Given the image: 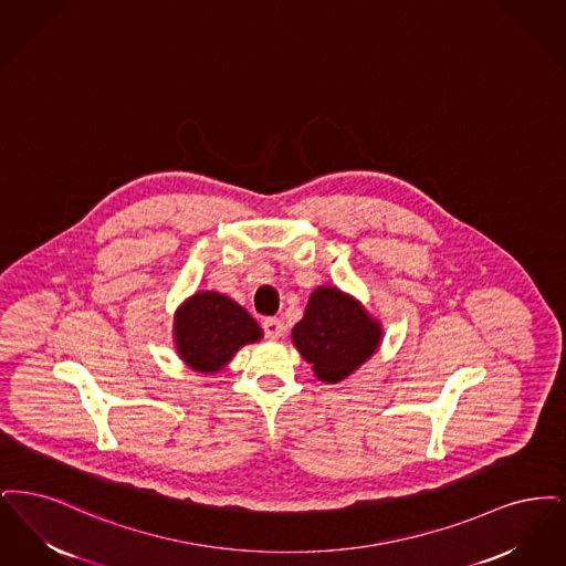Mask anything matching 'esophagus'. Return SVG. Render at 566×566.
<instances>
[{
    "mask_svg": "<svg viewBox=\"0 0 566 566\" xmlns=\"http://www.w3.org/2000/svg\"><path fill=\"white\" fill-rule=\"evenodd\" d=\"M264 332L271 340H279L283 336V321L276 319V317L264 319Z\"/></svg>",
    "mask_w": 566,
    "mask_h": 566,
    "instance_id": "obj_1",
    "label": "esophagus"
}]
</instances>
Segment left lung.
<instances>
[{
    "label": "left lung",
    "instance_id": "left-lung-1",
    "mask_svg": "<svg viewBox=\"0 0 566 566\" xmlns=\"http://www.w3.org/2000/svg\"><path fill=\"white\" fill-rule=\"evenodd\" d=\"M385 329L368 308L336 285H319L304 317L292 329V343L321 382L336 385L361 368L380 348Z\"/></svg>",
    "mask_w": 566,
    "mask_h": 566
}]
</instances>
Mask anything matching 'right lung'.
<instances>
[{
	"mask_svg": "<svg viewBox=\"0 0 566 566\" xmlns=\"http://www.w3.org/2000/svg\"><path fill=\"white\" fill-rule=\"evenodd\" d=\"M264 332L245 308L220 292H197L172 315V346L179 359L198 374H218L245 345Z\"/></svg>",
	"mask_w": 566,
	"mask_h": 566,
	"instance_id": "right-lung-1",
	"label": "right lung"
}]
</instances>
